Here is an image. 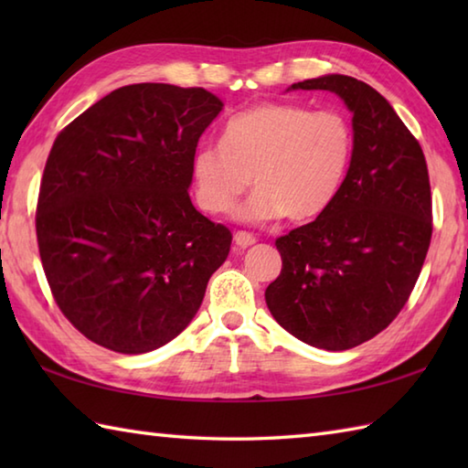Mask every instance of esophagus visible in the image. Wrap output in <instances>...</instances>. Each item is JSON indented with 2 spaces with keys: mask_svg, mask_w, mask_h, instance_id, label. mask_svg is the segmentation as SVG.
<instances>
[{
  "mask_svg": "<svg viewBox=\"0 0 468 468\" xmlns=\"http://www.w3.org/2000/svg\"><path fill=\"white\" fill-rule=\"evenodd\" d=\"M233 241H235V250L241 251L247 250V247H251L255 243V237L251 233H245V231H237L233 235Z\"/></svg>",
  "mask_w": 468,
  "mask_h": 468,
  "instance_id": "obj_1",
  "label": "esophagus"
}]
</instances>
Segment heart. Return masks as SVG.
I'll return each mask as SVG.
<instances>
[{
  "mask_svg": "<svg viewBox=\"0 0 468 468\" xmlns=\"http://www.w3.org/2000/svg\"><path fill=\"white\" fill-rule=\"evenodd\" d=\"M352 156L354 131L344 114L265 102L229 118L221 144L197 148L191 178L198 207L211 215L231 211L253 178L255 193L235 213L239 221H312L342 193Z\"/></svg>",
  "mask_w": 468,
  "mask_h": 468,
  "instance_id": "b5f03b06",
  "label": "heart"
}]
</instances>
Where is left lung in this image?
Masks as SVG:
<instances>
[{
	"label": "left lung",
	"instance_id": "1",
	"mask_svg": "<svg viewBox=\"0 0 468 468\" xmlns=\"http://www.w3.org/2000/svg\"><path fill=\"white\" fill-rule=\"evenodd\" d=\"M290 90L342 98L354 156L335 203L275 241L283 265L265 302L297 340L342 352L380 334L414 290L432 235L429 168L419 141L366 82L325 74Z\"/></svg>",
	"mask_w": 468,
	"mask_h": 468
}]
</instances>
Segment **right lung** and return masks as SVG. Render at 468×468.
Returning a JSON list of instances; mask_svg holds the SVG:
<instances>
[{
	"label": "right lung",
	"mask_w": 468,
	"mask_h": 468,
	"mask_svg": "<svg viewBox=\"0 0 468 468\" xmlns=\"http://www.w3.org/2000/svg\"><path fill=\"white\" fill-rule=\"evenodd\" d=\"M223 102L205 88L133 84L58 134L36 233L49 290L88 340L146 354L191 324L231 231L188 197L198 138Z\"/></svg>",
	"instance_id": "right-lung-1"
}]
</instances>
